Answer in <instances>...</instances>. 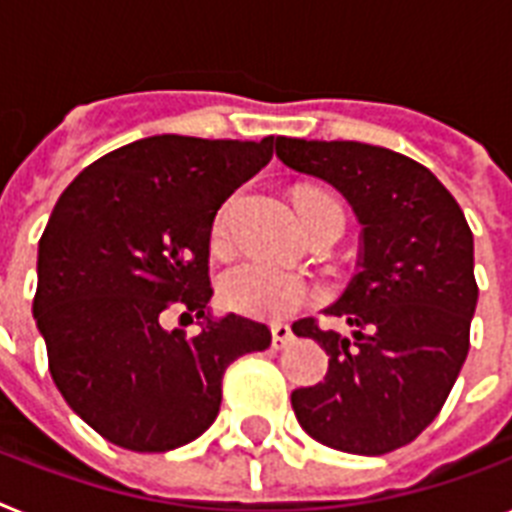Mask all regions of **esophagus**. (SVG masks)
Returning <instances> with one entry per match:
<instances>
[{"label":"esophagus","instance_id":"esophagus-1","mask_svg":"<svg viewBox=\"0 0 512 512\" xmlns=\"http://www.w3.org/2000/svg\"><path fill=\"white\" fill-rule=\"evenodd\" d=\"M270 331H273V350H286L294 342L292 328L286 326V323H276Z\"/></svg>","mask_w":512,"mask_h":512}]
</instances>
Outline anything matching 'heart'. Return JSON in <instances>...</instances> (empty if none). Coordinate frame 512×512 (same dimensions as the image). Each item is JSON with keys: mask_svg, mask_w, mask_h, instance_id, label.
<instances>
[{"mask_svg": "<svg viewBox=\"0 0 512 512\" xmlns=\"http://www.w3.org/2000/svg\"><path fill=\"white\" fill-rule=\"evenodd\" d=\"M336 205L334 199L326 194H307L299 202L302 213H310L315 207ZM228 213H231V199L220 207L213 223V239H223L228 226ZM310 297V289L297 273L276 265L257 263H239L228 268L220 276V299L226 302L231 310L244 315H257V318H284L302 307Z\"/></svg>", "mask_w": 512, "mask_h": 512, "instance_id": "heart-1", "label": "heart"}]
</instances>
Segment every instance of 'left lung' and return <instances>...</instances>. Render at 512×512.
I'll return each mask as SVG.
<instances>
[{
	"instance_id": "8db88e82",
	"label": "left lung",
	"mask_w": 512,
	"mask_h": 512,
	"mask_svg": "<svg viewBox=\"0 0 512 512\" xmlns=\"http://www.w3.org/2000/svg\"><path fill=\"white\" fill-rule=\"evenodd\" d=\"M286 168L326 181L363 226L360 273L328 315L352 334L294 323L328 355L321 384L292 392L315 442L386 455L421 434L450 394L479 299L473 234L460 205L421 162L360 141L276 139Z\"/></svg>"
}]
</instances>
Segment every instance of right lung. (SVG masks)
<instances>
[{"label": "right lung", "mask_w": 512, "mask_h": 512, "mask_svg": "<svg viewBox=\"0 0 512 512\" xmlns=\"http://www.w3.org/2000/svg\"><path fill=\"white\" fill-rule=\"evenodd\" d=\"M263 141L162 134L99 157L62 191L39 242L33 318L49 373L107 442L168 452L205 434L223 373L270 347L265 323L210 315L220 205L273 157ZM168 309L203 321L165 332Z\"/></svg>", "instance_id": "obj_1"}]
</instances>
